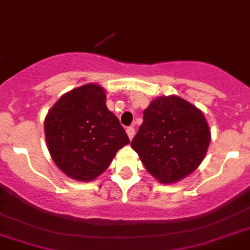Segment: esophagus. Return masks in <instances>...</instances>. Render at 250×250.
I'll return each mask as SVG.
<instances>
[{"label": "esophagus", "mask_w": 250, "mask_h": 250, "mask_svg": "<svg viewBox=\"0 0 250 250\" xmlns=\"http://www.w3.org/2000/svg\"><path fill=\"white\" fill-rule=\"evenodd\" d=\"M125 132H127V135H128L129 140L133 139V136H135V128H133V127H127Z\"/></svg>", "instance_id": "34e87169"}]
</instances>
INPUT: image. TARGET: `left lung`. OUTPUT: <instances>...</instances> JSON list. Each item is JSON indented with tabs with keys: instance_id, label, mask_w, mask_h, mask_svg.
<instances>
[{
	"instance_id": "8db88e82",
	"label": "left lung",
	"mask_w": 250,
	"mask_h": 250,
	"mask_svg": "<svg viewBox=\"0 0 250 250\" xmlns=\"http://www.w3.org/2000/svg\"><path fill=\"white\" fill-rule=\"evenodd\" d=\"M210 143V129L198 107L181 97L160 96L144 110L131 146L146 171L173 184L195 171Z\"/></svg>"
}]
</instances>
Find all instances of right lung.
<instances>
[{"label":"right lung","instance_id":"add662e5","mask_svg":"<svg viewBox=\"0 0 250 250\" xmlns=\"http://www.w3.org/2000/svg\"><path fill=\"white\" fill-rule=\"evenodd\" d=\"M105 90L88 83L62 95L44 119L55 164L77 181H92L109 167L129 139L106 107Z\"/></svg>","mask_w":250,"mask_h":250}]
</instances>
